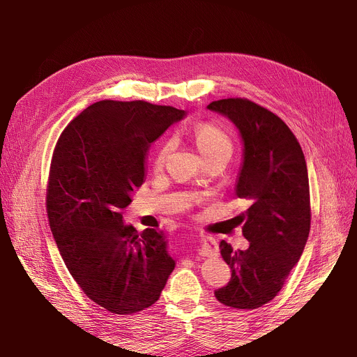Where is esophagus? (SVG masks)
<instances>
[{"mask_svg":"<svg viewBox=\"0 0 357 357\" xmlns=\"http://www.w3.org/2000/svg\"><path fill=\"white\" fill-rule=\"evenodd\" d=\"M199 255L204 257H211L218 255V245L217 240L214 237L208 236H202L201 237V248H199Z\"/></svg>","mask_w":357,"mask_h":357,"instance_id":"obj_1","label":"esophagus"}]
</instances>
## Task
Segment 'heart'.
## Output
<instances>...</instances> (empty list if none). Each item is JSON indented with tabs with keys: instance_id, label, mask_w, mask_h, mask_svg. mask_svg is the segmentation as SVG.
I'll return each mask as SVG.
<instances>
[{
	"instance_id": "heart-1",
	"label": "heart",
	"mask_w": 357,
	"mask_h": 357,
	"mask_svg": "<svg viewBox=\"0 0 357 357\" xmlns=\"http://www.w3.org/2000/svg\"><path fill=\"white\" fill-rule=\"evenodd\" d=\"M194 137L195 143L199 149V152L204 158L217 155V153H229L231 155L233 144L230 137L224 133V131L213 124H198L194 128ZM172 150V140H165L156 152L155 165L162 166L169 153Z\"/></svg>"
}]
</instances>
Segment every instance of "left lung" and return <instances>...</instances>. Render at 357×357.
Instances as JSON below:
<instances>
[{"label":"left lung","instance_id":"1","mask_svg":"<svg viewBox=\"0 0 357 357\" xmlns=\"http://www.w3.org/2000/svg\"><path fill=\"white\" fill-rule=\"evenodd\" d=\"M207 108L238 128L243 162L236 195L250 202L241 227L250 245L234 250L221 240L231 279L214 294L227 307L255 310L282 289L304 252L311 227L307 163L296 137L272 111L246 98L218 100Z\"/></svg>","mask_w":357,"mask_h":357}]
</instances>
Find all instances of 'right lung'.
<instances>
[{
  "instance_id": "right-lung-1",
  "label": "right lung",
  "mask_w": 357,
  "mask_h": 357,
  "mask_svg": "<svg viewBox=\"0 0 357 357\" xmlns=\"http://www.w3.org/2000/svg\"><path fill=\"white\" fill-rule=\"evenodd\" d=\"M185 111L104 100L75 117L56 143L49 172V226L84 294L126 315L153 305L175 269L162 230L139 233L123 210L146 176L147 150Z\"/></svg>"
}]
</instances>
